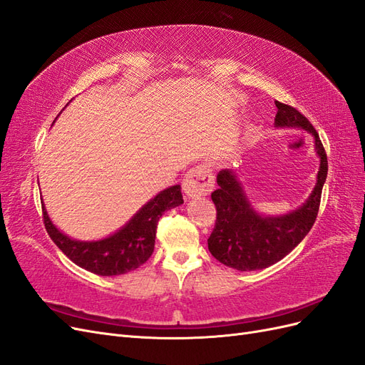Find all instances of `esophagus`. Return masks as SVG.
Instances as JSON below:
<instances>
[{
  "label": "esophagus",
  "instance_id": "obj_1",
  "mask_svg": "<svg viewBox=\"0 0 365 365\" xmlns=\"http://www.w3.org/2000/svg\"><path fill=\"white\" fill-rule=\"evenodd\" d=\"M214 185L215 178L212 170L206 163H200V165H195L186 173L183 180V192L190 198L207 195L212 191Z\"/></svg>",
  "mask_w": 365,
  "mask_h": 365
}]
</instances>
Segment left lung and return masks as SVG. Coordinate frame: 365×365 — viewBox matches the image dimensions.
Wrapping results in <instances>:
<instances>
[{
    "label": "left lung",
    "mask_w": 365,
    "mask_h": 365,
    "mask_svg": "<svg viewBox=\"0 0 365 365\" xmlns=\"http://www.w3.org/2000/svg\"><path fill=\"white\" fill-rule=\"evenodd\" d=\"M276 108L274 127L308 132L314 138L320 167L314 190L304 203L280 215L257 212L233 170L218 173V190L210 195L217 207V222L207 247L217 261L240 272H255L273 265L302 242L319 214L322 190L327 178V156L312 124L288 104L276 101Z\"/></svg>",
    "instance_id": "left-lung-1"
}]
</instances>
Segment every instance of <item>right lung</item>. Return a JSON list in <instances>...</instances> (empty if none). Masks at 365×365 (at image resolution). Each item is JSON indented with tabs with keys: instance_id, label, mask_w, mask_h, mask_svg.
<instances>
[{
	"instance_id": "add662e5",
	"label": "right lung",
	"mask_w": 365,
	"mask_h": 365,
	"mask_svg": "<svg viewBox=\"0 0 365 365\" xmlns=\"http://www.w3.org/2000/svg\"><path fill=\"white\" fill-rule=\"evenodd\" d=\"M180 185L160 191L123 227L101 240L80 241L58 230L42 202L45 229L54 244L76 265L98 276H120L143 265L155 250L158 221L165 210L183 203Z\"/></svg>"
}]
</instances>
